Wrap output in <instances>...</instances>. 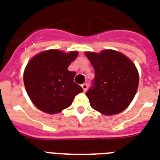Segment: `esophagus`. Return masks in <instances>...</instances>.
<instances>
[{
	"label": "esophagus",
	"instance_id": "34e87169",
	"mask_svg": "<svg viewBox=\"0 0 160 160\" xmlns=\"http://www.w3.org/2000/svg\"><path fill=\"white\" fill-rule=\"evenodd\" d=\"M81 87L83 88L84 92H86V89H87V87H88V85H87L86 83H84V84H82V85H81Z\"/></svg>",
	"mask_w": 160,
	"mask_h": 160
}]
</instances>
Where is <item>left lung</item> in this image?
<instances>
[{"label": "left lung", "instance_id": "8db88e82", "mask_svg": "<svg viewBox=\"0 0 160 160\" xmlns=\"http://www.w3.org/2000/svg\"><path fill=\"white\" fill-rule=\"evenodd\" d=\"M95 70L92 86L86 92L92 108L107 115L116 114L133 100L139 82L137 68L131 60L113 50L86 52Z\"/></svg>", "mask_w": 160, "mask_h": 160}]
</instances>
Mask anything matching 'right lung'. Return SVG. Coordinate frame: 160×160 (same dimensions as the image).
Returning a JSON list of instances; mask_svg holds the SVG:
<instances>
[{
  "label": "right lung",
  "mask_w": 160,
  "mask_h": 160,
  "mask_svg": "<svg viewBox=\"0 0 160 160\" xmlns=\"http://www.w3.org/2000/svg\"><path fill=\"white\" fill-rule=\"evenodd\" d=\"M77 56V52L49 50L29 61L23 74V83L35 107L45 113H59L83 92L82 87L74 82L76 73L68 70Z\"/></svg>",
  "instance_id": "1"
}]
</instances>
